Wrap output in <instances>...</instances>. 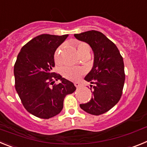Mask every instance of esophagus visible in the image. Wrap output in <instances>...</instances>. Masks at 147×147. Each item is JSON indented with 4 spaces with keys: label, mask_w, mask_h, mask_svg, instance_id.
I'll list each match as a JSON object with an SVG mask.
<instances>
[{
    "label": "esophagus",
    "mask_w": 147,
    "mask_h": 147,
    "mask_svg": "<svg viewBox=\"0 0 147 147\" xmlns=\"http://www.w3.org/2000/svg\"><path fill=\"white\" fill-rule=\"evenodd\" d=\"M74 85L76 87V88H80V86H81V84H80V82H74Z\"/></svg>",
    "instance_id": "34e87169"
}]
</instances>
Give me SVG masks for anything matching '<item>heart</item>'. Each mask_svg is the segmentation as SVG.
Segmentation results:
<instances>
[{"label":"heart","mask_w":147,"mask_h":147,"mask_svg":"<svg viewBox=\"0 0 147 147\" xmlns=\"http://www.w3.org/2000/svg\"><path fill=\"white\" fill-rule=\"evenodd\" d=\"M76 48L77 50L78 54L82 56V54L90 52V46L86 43L83 42H78L76 44ZM62 47L58 48L54 54V59L57 62H59V54ZM86 71L82 67H66L62 70V76L65 78L70 80H79L83 74H85Z\"/></svg>","instance_id":"1"}]
</instances>
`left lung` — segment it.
<instances>
[{"label":"left lung","instance_id":"8db88e82","mask_svg":"<svg viewBox=\"0 0 147 147\" xmlns=\"http://www.w3.org/2000/svg\"><path fill=\"white\" fill-rule=\"evenodd\" d=\"M74 37L89 44L94 54L93 67L85 77L91 84L93 96L80 106L88 113L101 115L113 107L121 96L125 80L123 57L116 45L102 32L91 30L75 34Z\"/></svg>","mask_w":147,"mask_h":147}]
</instances>
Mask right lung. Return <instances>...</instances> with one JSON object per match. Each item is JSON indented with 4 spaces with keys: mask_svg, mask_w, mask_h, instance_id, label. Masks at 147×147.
I'll return each mask as SVG.
<instances>
[{
    "mask_svg": "<svg viewBox=\"0 0 147 147\" xmlns=\"http://www.w3.org/2000/svg\"><path fill=\"white\" fill-rule=\"evenodd\" d=\"M67 36L45 34L34 37L23 45L14 66L15 89L23 107L40 119L59 114L65 97L76 90L74 83L52 72L55 51ZM58 79L61 82L51 88Z\"/></svg>",
    "mask_w": 147,
    "mask_h": 147,
    "instance_id": "1",
    "label": "right lung"
}]
</instances>
